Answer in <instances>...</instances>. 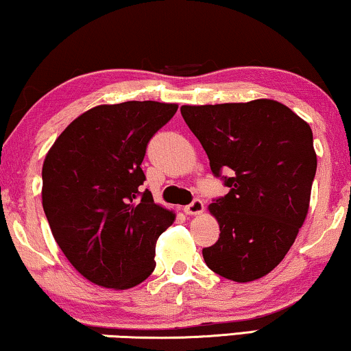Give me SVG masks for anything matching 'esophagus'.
<instances>
[{
  "label": "esophagus",
  "mask_w": 351,
  "mask_h": 351,
  "mask_svg": "<svg viewBox=\"0 0 351 351\" xmlns=\"http://www.w3.org/2000/svg\"><path fill=\"white\" fill-rule=\"evenodd\" d=\"M204 210V203L201 199H193L190 204H186L184 208V213L189 214V215H196V214H201Z\"/></svg>",
  "instance_id": "esophagus-1"
}]
</instances>
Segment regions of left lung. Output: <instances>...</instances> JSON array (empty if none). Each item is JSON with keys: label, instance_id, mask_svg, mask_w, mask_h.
I'll list each match as a JSON object with an SVG mask.
<instances>
[{"label": "left lung", "instance_id": "1", "mask_svg": "<svg viewBox=\"0 0 351 351\" xmlns=\"http://www.w3.org/2000/svg\"><path fill=\"white\" fill-rule=\"evenodd\" d=\"M180 113L213 174L230 190L209 206L220 237L203 249L206 265L237 282L258 280L285 258L308 213L316 174L313 132L270 99L184 105Z\"/></svg>", "mask_w": 351, "mask_h": 351}]
</instances>
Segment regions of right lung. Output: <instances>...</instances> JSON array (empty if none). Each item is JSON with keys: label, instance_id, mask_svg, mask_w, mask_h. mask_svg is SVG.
Listing matches in <instances>:
<instances>
[{"label": "right lung", "instance_id": "1", "mask_svg": "<svg viewBox=\"0 0 351 351\" xmlns=\"http://www.w3.org/2000/svg\"><path fill=\"white\" fill-rule=\"evenodd\" d=\"M176 104L99 105L70 123L43 165V209L71 265L94 285L129 289L155 270L156 239L176 215L155 204L142 161Z\"/></svg>", "mask_w": 351, "mask_h": 351}]
</instances>
